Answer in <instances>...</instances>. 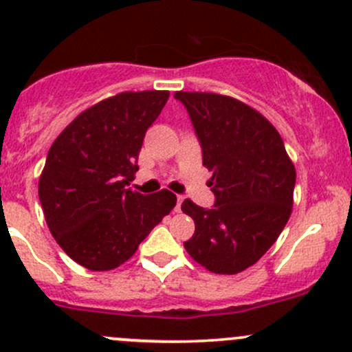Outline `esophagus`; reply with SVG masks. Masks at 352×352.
Segmentation results:
<instances>
[{"label": "esophagus", "mask_w": 352, "mask_h": 352, "mask_svg": "<svg viewBox=\"0 0 352 352\" xmlns=\"http://www.w3.org/2000/svg\"><path fill=\"white\" fill-rule=\"evenodd\" d=\"M182 201H184L182 196H177V206H175L177 212H180V206H182Z\"/></svg>", "instance_id": "34e87169"}]
</instances>
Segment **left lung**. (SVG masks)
Returning <instances> with one entry per match:
<instances>
[{
    "instance_id": "1",
    "label": "left lung",
    "mask_w": 352,
    "mask_h": 352,
    "mask_svg": "<svg viewBox=\"0 0 352 352\" xmlns=\"http://www.w3.org/2000/svg\"><path fill=\"white\" fill-rule=\"evenodd\" d=\"M189 112L211 170V209L182 202L196 223L184 242L190 257L214 274H239L254 265L281 235L293 208L296 170L276 127L233 97L175 91Z\"/></svg>"
}]
</instances>
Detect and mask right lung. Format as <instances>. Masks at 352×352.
<instances>
[{"label":"right lung","instance_id":"add662e5","mask_svg":"<svg viewBox=\"0 0 352 352\" xmlns=\"http://www.w3.org/2000/svg\"><path fill=\"white\" fill-rule=\"evenodd\" d=\"M166 90L122 91L83 110L56 138L38 179L45 221L59 247L90 271L129 261L177 204L163 189H127L144 134L165 107Z\"/></svg>","mask_w":352,"mask_h":352}]
</instances>
